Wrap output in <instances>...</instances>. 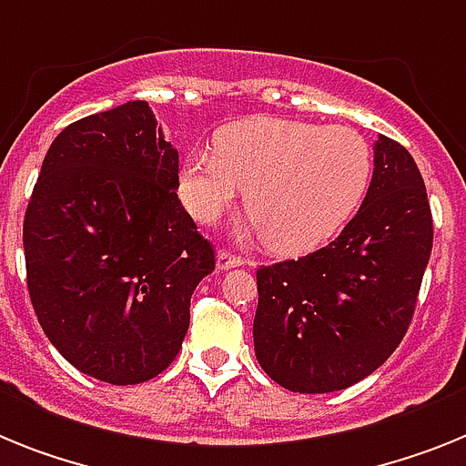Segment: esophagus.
I'll return each mask as SVG.
<instances>
[{
	"label": "esophagus",
	"mask_w": 466,
	"mask_h": 466,
	"mask_svg": "<svg viewBox=\"0 0 466 466\" xmlns=\"http://www.w3.org/2000/svg\"><path fill=\"white\" fill-rule=\"evenodd\" d=\"M238 265H244V258L232 256L229 250H220V253H218L216 258L218 272H225V269H232V267H238Z\"/></svg>",
	"instance_id": "1"
}]
</instances>
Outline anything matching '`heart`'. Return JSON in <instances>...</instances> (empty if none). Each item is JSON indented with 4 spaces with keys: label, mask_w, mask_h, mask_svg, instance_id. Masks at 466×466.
Returning <instances> with one entry per match:
<instances>
[{
    "label": "heart",
    "mask_w": 466,
    "mask_h": 466,
    "mask_svg": "<svg viewBox=\"0 0 466 466\" xmlns=\"http://www.w3.org/2000/svg\"><path fill=\"white\" fill-rule=\"evenodd\" d=\"M373 177V149L350 127H321L281 116H248L220 128L216 152H192L180 194L210 222L246 187L250 232L267 248L298 256L329 241L363 201Z\"/></svg>",
    "instance_id": "heart-1"
}]
</instances>
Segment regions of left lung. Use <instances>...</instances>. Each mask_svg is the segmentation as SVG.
Masks as SVG:
<instances>
[{"label":"left lung","mask_w":466,"mask_h":466,"mask_svg":"<svg viewBox=\"0 0 466 466\" xmlns=\"http://www.w3.org/2000/svg\"><path fill=\"white\" fill-rule=\"evenodd\" d=\"M434 225L403 145L375 140L373 180L335 241L258 269V363L283 390L329 394L378 370L410 326Z\"/></svg>","instance_id":"1"}]
</instances>
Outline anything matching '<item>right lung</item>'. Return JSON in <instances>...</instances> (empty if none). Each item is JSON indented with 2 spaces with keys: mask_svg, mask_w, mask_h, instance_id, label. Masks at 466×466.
<instances>
[{
  "mask_svg": "<svg viewBox=\"0 0 466 466\" xmlns=\"http://www.w3.org/2000/svg\"><path fill=\"white\" fill-rule=\"evenodd\" d=\"M177 149L145 100L60 131L23 222L27 290L51 345L110 384L157 378L183 347L216 250L177 199Z\"/></svg>",
  "mask_w": 466,
  "mask_h": 466,
  "instance_id": "obj_1",
  "label": "right lung"
}]
</instances>
